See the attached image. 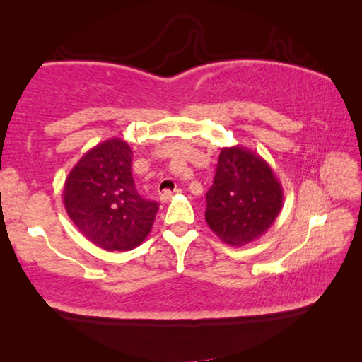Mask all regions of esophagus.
<instances>
[{"label":"esophagus","instance_id":"obj_1","mask_svg":"<svg viewBox=\"0 0 362 362\" xmlns=\"http://www.w3.org/2000/svg\"><path fill=\"white\" fill-rule=\"evenodd\" d=\"M177 193H180L179 188L174 189V192H170V189H164V192H163L161 194H159V199H161L163 203H169L170 198H173V196L177 194Z\"/></svg>","mask_w":362,"mask_h":362}]
</instances>
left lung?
<instances>
[{"instance_id":"8db88e82","label":"left lung","mask_w":362,"mask_h":362,"mask_svg":"<svg viewBox=\"0 0 362 362\" xmlns=\"http://www.w3.org/2000/svg\"><path fill=\"white\" fill-rule=\"evenodd\" d=\"M283 187L259 153L244 146L220 151L214 185L206 193V222L223 243L260 240L283 209Z\"/></svg>"}]
</instances>
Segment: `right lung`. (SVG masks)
<instances>
[{
    "instance_id": "add662e5",
    "label": "right lung",
    "mask_w": 362,
    "mask_h": 362,
    "mask_svg": "<svg viewBox=\"0 0 362 362\" xmlns=\"http://www.w3.org/2000/svg\"><path fill=\"white\" fill-rule=\"evenodd\" d=\"M126 140H103L73 166L64 206L83 236L105 250H132L151 231L159 206L137 193Z\"/></svg>"
}]
</instances>
